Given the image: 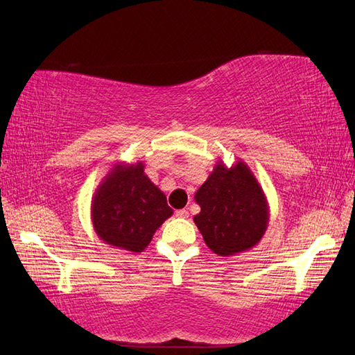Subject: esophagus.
Here are the masks:
<instances>
[{"mask_svg": "<svg viewBox=\"0 0 355 355\" xmlns=\"http://www.w3.org/2000/svg\"><path fill=\"white\" fill-rule=\"evenodd\" d=\"M189 216V211L187 209H182V210H178L176 211V218H180V219H187Z\"/></svg>", "mask_w": 355, "mask_h": 355, "instance_id": "1", "label": "esophagus"}]
</instances>
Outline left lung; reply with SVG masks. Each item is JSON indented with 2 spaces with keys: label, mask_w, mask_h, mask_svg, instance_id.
I'll return each instance as SVG.
<instances>
[{
  "label": "left lung",
  "mask_w": 355,
  "mask_h": 355,
  "mask_svg": "<svg viewBox=\"0 0 355 355\" xmlns=\"http://www.w3.org/2000/svg\"><path fill=\"white\" fill-rule=\"evenodd\" d=\"M194 198L201 207L194 222L216 254L235 256L253 249L263 237L270 206L261 184L243 159L231 167L219 159Z\"/></svg>",
  "instance_id": "1"
}]
</instances>
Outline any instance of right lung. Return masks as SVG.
<instances>
[{"mask_svg":"<svg viewBox=\"0 0 355 355\" xmlns=\"http://www.w3.org/2000/svg\"><path fill=\"white\" fill-rule=\"evenodd\" d=\"M144 168L142 161L114 164L92 200V222L98 237L135 253L144 252L155 231L173 214L164 192Z\"/></svg>","mask_w":355,"mask_h":355,"instance_id":"right-lung-1","label":"right lung"}]
</instances>
